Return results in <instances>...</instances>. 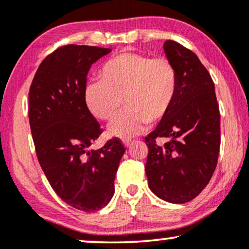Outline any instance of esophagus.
I'll return each instance as SVG.
<instances>
[{
	"label": "esophagus",
	"instance_id": "34e87169",
	"mask_svg": "<svg viewBox=\"0 0 249 249\" xmlns=\"http://www.w3.org/2000/svg\"><path fill=\"white\" fill-rule=\"evenodd\" d=\"M123 144H124L125 147H128L131 144H132V141H130V139H125V141H123Z\"/></svg>",
	"mask_w": 249,
	"mask_h": 249
}]
</instances>
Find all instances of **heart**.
<instances>
[{"label":"heart","mask_w":249,"mask_h":249,"mask_svg":"<svg viewBox=\"0 0 249 249\" xmlns=\"http://www.w3.org/2000/svg\"><path fill=\"white\" fill-rule=\"evenodd\" d=\"M101 81L88 83L87 107L102 121H111L108 133L130 139L144 132L151 122L161 121L172 107L178 90V73L166 57L151 58L137 53H123L110 58L99 71Z\"/></svg>","instance_id":"1"}]
</instances>
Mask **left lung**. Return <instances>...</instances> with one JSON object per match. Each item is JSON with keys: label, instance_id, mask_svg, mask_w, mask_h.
Masks as SVG:
<instances>
[{"label": "left lung", "instance_id": "1", "mask_svg": "<svg viewBox=\"0 0 249 249\" xmlns=\"http://www.w3.org/2000/svg\"><path fill=\"white\" fill-rule=\"evenodd\" d=\"M176 67L178 90L168 113L147 137L148 187L158 198L185 204L212 178L220 150V112L214 83L198 56L174 41L164 43ZM158 138H167L164 145Z\"/></svg>", "mask_w": 249, "mask_h": 249}]
</instances>
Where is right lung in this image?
<instances>
[{
  "label": "right lung",
  "instance_id": "add662e5",
  "mask_svg": "<svg viewBox=\"0 0 249 249\" xmlns=\"http://www.w3.org/2000/svg\"><path fill=\"white\" fill-rule=\"evenodd\" d=\"M110 53L89 45L58 48L39 64L29 91V123L39 165L57 196L84 212L108 204L125 152L117 138L89 150L102 128L85 103L87 76L91 65Z\"/></svg>",
  "mask_w": 249,
  "mask_h": 249
}]
</instances>
